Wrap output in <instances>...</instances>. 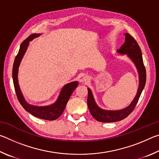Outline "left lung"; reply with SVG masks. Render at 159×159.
<instances>
[{"mask_svg":"<svg viewBox=\"0 0 159 159\" xmlns=\"http://www.w3.org/2000/svg\"><path fill=\"white\" fill-rule=\"evenodd\" d=\"M125 43L122 45L117 52L121 55H127L128 57L133 61L138 69L139 74V87L136 96L134 97L133 102L130 105L125 109L120 110H104L97 105L93 93L90 88H88V107L90 110L91 115L97 120L102 123L116 122L124 119L130 113L133 111L137 103L139 100V97L143 90L145 83H146V69L142 60V55L140 48L134 38L128 33L125 34Z\"/></svg>","mask_w":159,"mask_h":159,"instance_id":"obj_1","label":"left lung"}]
</instances>
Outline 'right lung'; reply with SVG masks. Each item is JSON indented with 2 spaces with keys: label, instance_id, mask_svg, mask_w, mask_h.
Here are the masks:
<instances>
[{
  "label": "right lung",
  "instance_id": "add662e5",
  "mask_svg": "<svg viewBox=\"0 0 159 159\" xmlns=\"http://www.w3.org/2000/svg\"><path fill=\"white\" fill-rule=\"evenodd\" d=\"M41 36V34H34L29 36L27 39H25L20 45V48L19 50L17 55L16 56L15 60L13 64L12 68V79L16 95H17L19 102L21 105L23 107L26 111L30 113L31 115L41 119L53 120L57 119L62 114L64 109H65L67 102L71 97L72 93L76 89L79 85V82L74 81L67 83L61 88V92L59 95L58 98L55 103L48 106L39 107L29 104L25 100V98L21 93L20 85L18 83V69L21 60L25 55L27 48L29 45V41H31L35 38Z\"/></svg>",
  "mask_w": 159,
  "mask_h": 159
}]
</instances>
